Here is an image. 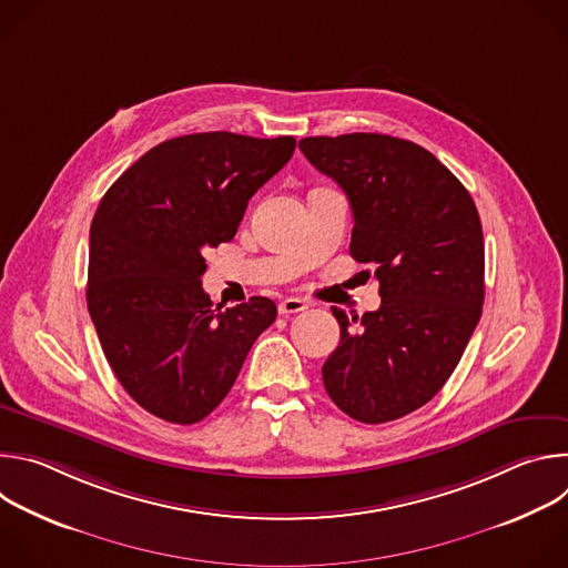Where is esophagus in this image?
Segmentation results:
<instances>
[{"instance_id":"1","label":"esophagus","mask_w":568,"mask_h":568,"mask_svg":"<svg viewBox=\"0 0 568 568\" xmlns=\"http://www.w3.org/2000/svg\"><path fill=\"white\" fill-rule=\"evenodd\" d=\"M303 310H307V303L305 301H301V298H294V296H290V298H285V301H281L278 303V312L281 314H296V312H303Z\"/></svg>"}]
</instances>
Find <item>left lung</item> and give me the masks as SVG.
Wrapping results in <instances>:
<instances>
[{
	"label": "left lung",
	"mask_w": 568,
	"mask_h": 568,
	"mask_svg": "<svg viewBox=\"0 0 568 568\" xmlns=\"http://www.w3.org/2000/svg\"><path fill=\"white\" fill-rule=\"evenodd\" d=\"M301 152L353 209L351 256L373 263L382 305L348 318L323 364L337 407L366 425L407 416L449 379L483 307V229L467 189L423 145L388 134L305 136Z\"/></svg>",
	"instance_id": "left-lung-1"
}]
</instances>
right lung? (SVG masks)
Returning a JSON list of instances; mask_svg holds the SVG:
<instances>
[{
  "label": "right lung",
  "instance_id": "1",
  "mask_svg": "<svg viewBox=\"0 0 568 568\" xmlns=\"http://www.w3.org/2000/svg\"><path fill=\"white\" fill-rule=\"evenodd\" d=\"M294 136L202 132L148 150L108 189L90 229L88 307L103 353L148 414L195 425L231 390L276 318L272 298L220 310L204 254L229 242Z\"/></svg>",
  "mask_w": 568,
  "mask_h": 568
}]
</instances>
